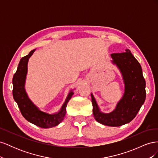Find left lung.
<instances>
[{
    "instance_id": "obj_1",
    "label": "left lung",
    "mask_w": 158,
    "mask_h": 158,
    "mask_svg": "<svg viewBox=\"0 0 158 158\" xmlns=\"http://www.w3.org/2000/svg\"><path fill=\"white\" fill-rule=\"evenodd\" d=\"M113 63L120 70L125 83V93L116 108L109 113L101 112L92 94L93 114L95 120L102 125L119 127L130 123L136 117L146 99V82L141 66L131 51L111 55Z\"/></svg>"
}]
</instances>
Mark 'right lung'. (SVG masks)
<instances>
[{"instance_id": "right-lung-1", "label": "right lung", "mask_w": 158, "mask_h": 158, "mask_svg": "<svg viewBox=\"0 0 158 158\" xmlns=\"http://www.w3.org/2000/svg\"><path fill=\"white\" fill-rule=\"evenodd\" d=\"M35 51V49L31 51L27 55L22 57L18 64L17 70L12 79L13 98L17 103L23 117L27 121L41 128H52L58 125L63 121L66 114V106L74 93L72 90L70 91L60 110L55 114L43 112L33 103L26 92L25 82L27 72L28 60Z\"/></svg>"}]
</instances>
